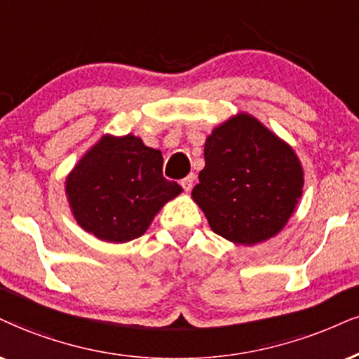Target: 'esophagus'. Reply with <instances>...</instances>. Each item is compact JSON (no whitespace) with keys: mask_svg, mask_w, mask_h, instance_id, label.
I'll list each match as a JSON object with an SVG mask.
<instances>
[{"mask_svg":"<svg viewBox=\"0 0 359 359\" xmlns=\"http://www.w3.org/2000/svg\"><path fill=\"white\" fill-rule=\"evenodd\" d=\"M193 183H194V176H193V175H189V176H187V178H184V180H181V187H183V189H184V191H187V193L191 191Z\"/></svg>","mask_w":359,"mask_h":359,"instance_id":"1","label":"esophagus"}]
</instances>
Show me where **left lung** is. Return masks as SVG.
Segmentation results:
<instances>
[{"label": "left lung", "mask_w": 359, "mask_h": 359, "mask_svg": "<svg viewBox=\"0 0 359 359\" xmlns=\"http://www.w3.org/2000/svg\"><path fill=\"white\" fill-rule=\"evenodd\" d=\"M303 187L304 171L294 149L241 111L206 138L205 168L191 196L216 234L253 246L286 226Z\"/></svg>", "instance_id": "obj_1"}]
</instances>
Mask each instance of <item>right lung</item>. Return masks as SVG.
<instances>
[{
    "mask_svg": "<svg viewBox=\"0 0 359 359\" xmlns=\"http://www.w3.org/2000/svg\"><path fill=\"white\" fill-rule=\"evenodd\" d=\"M65 193L85 231L106 243H128L144 234L159 210L183 188L163 178L159 149L133 133H106L68 172Z\"/></svg>",
    "mask_w": 359,
    "mask_h": 359,
    "instance_id": "right-lung-1",
    "label": "right lung"
}]
</instances>
